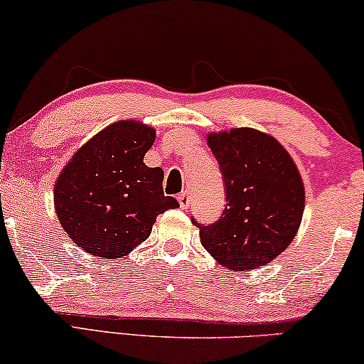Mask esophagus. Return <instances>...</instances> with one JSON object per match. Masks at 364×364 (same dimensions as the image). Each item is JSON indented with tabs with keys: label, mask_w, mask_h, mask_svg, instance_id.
<instances>
[{
	"label": "esophagus",
	"mask_w": 364,
	"mask_h": 364,
	"mask_svg": "<svg viewBox=\"0 0 364 364\" xmlns=\"http://www.w3.org/2000/svg\"><path fill=\"white\" fill-rule=\"evenodd\" d=\"M177 200H178V203H181L182 208H187L188 203H191V197H188L187 192H182L177 196Z\"/></svg>",
	"instance_id": "34e87169"
}]
</instances>
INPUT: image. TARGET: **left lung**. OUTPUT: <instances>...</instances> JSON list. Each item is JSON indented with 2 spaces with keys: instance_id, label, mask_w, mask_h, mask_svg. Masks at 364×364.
I'll use <instances>...</instances> for the list:
<instances>
[{
  "instance_id": "8db88e82",
  "label": "left lung",
  "mask_w": 364,
  "mask_h": 364,
  "mask_svg": "<svg viewBox=\"0 0 364 364\" xmlns=\"http://www.w3.org/2000/svg\"><path fill=\"white\" fill-rule=\"evenodd\" d=\"M208 147L225 183L222 217L203 225L205 250L230 270H255L295 238L305 210L300 172L277 139L250 127L212 132Z\"/></svg>"
}]
</instances>
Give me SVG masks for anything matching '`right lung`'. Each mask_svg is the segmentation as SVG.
<instances>
[{
    "label": "right lung",
    "mask_w": 364,
    "mask_h": 364,
    "mask_svg": "<svg viewBox=\"0 0 364 364\" xmlns=\"http://www.w3.org/2000/svg\"><path fill=\"white\" fill-rule=\"evenodd\" d=\"M156 131L119 121L96 134L66 164L54 186V208L64 232L86 253L109 260L147 240L159 213L177 208L162 191L161 167L144 156Z\"/></svg>",
    "instance_id": "1"
}]
</instances>
